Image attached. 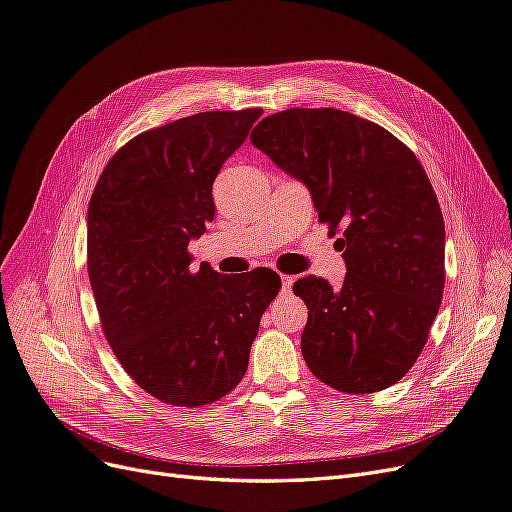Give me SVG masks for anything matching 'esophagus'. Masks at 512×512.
Listing matches in <instances>:
<instances>
[{
	"instance_id": "1",
	"label": "esophagus",
	"mask_w": 512,
	"mask_h": 512,
	"mask_svg": "<svg viewBox=\"0 0 512 512\" xmlns=\"http://www.w3.org/2000/svg\"><path fill=\"white\" fill-rule=\"evenodd\" d=\"M282 284H284V292H290V288L294 284V277L292 275H282Z\"/></svg>"
}]
</instances>
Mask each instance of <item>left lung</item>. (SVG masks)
<instances>
[{
    "mask_svg": "<svg viewBox=\"0 0 512 512\" xmlns=\"http://www.w3.org/2000/svg\"><path fill=\"white\" fill-rule=\"evenodd\" d=\"M250 141L301 179L318 220L346 260V280L301 277L307 305L301 352L331 389H389L423 352L444 292V218L410 147L374 121L339 108H288Z\"/></svg>",
    "mask_w": 512,
    "mask_h": 512,
    "instance_id": "left-lung-1",
    "label": "left lung"
}]
</instances>
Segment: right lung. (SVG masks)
I'll use <instances>...</instances> for the list:
<instances>
[{
    "label": "right lung",
    "mask_w": 512,
    "mask_h": 512,
    "mask_svg": "<svg viewBox=\"0 0 512 512\" xmlns=\"http://www.w3.org/2000/svg\"><path fill=\"white\" fill-rule=\"evenodd\" d=\"M262 108L207 111L134 136L108 160L87 211V273L102 333L126 374L162 404L228 395L250 361L280 275L190 269L213 220V181Z\"/></svg>",
    "instance_id": "1"
}]
</instances>
